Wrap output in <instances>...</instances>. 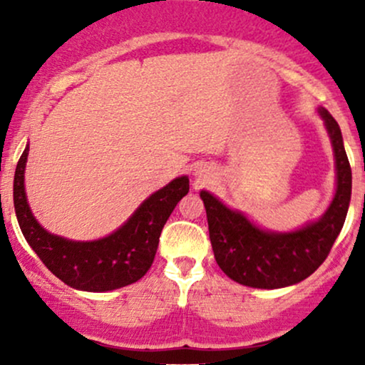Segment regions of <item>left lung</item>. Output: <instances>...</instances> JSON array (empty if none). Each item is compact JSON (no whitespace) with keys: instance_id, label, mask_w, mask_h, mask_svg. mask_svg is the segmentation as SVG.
<instances>
[{"instance_id":"left-lung-1","label":"left lung","mask_w":365,"mask_h":365,"mask_svg":"<svg viewBox=\"0 0 365 365\" xmlns=\"http://www.w3.org/2000/svg\"><path fill=\"white\" fill-rule=\"evenodd\" d=\"M319 113L333 142L338 177L333 202L319 221L293 233L262 232L209 192H200L216 262L233 282L267 290L302 282L326 261L340 235L350 204L351 168L336 120L324 108Z\"/></svg>"}]
</instances>
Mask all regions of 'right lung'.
I'll return each instance as SVG.
<instances>
[{
  "label": "right lung",
  "mask_w": 365,
  "mask_h": 365,
  "mask_svg": "<svg viewBox=\"0 0 365 365\" xmlns=\"http://www.w3.org/2000/svg\"><path fill=\"white\" fill-rule=\"evenodd\" d=\"M27 156L29 145L15 170L16 220L25 240L56 278L77 290L110 292L135 283L148 273L156 255L163 226L178 200L187 195V177L173 180L150 195L127 223L110 237L96 242H72L48 233L32 216L24 188Z\"/></svg>",
  "instance_id": "right-lung-1"
}]
</instances>
